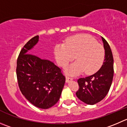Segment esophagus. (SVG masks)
Returning <instances> with one entry per match:
<instances>
[{"mask_svg": "<svg viewBox=\"0 0 127 127\" xmlns=\"http://www.w3.org/2000/svg\"><path fill=\"white\" fill-rule=\"evenodd\" d=\"M72 78L71 77H70L69 76L67 75L66 76V82H69V81L72 80Z\"/></svg>", "mask_w": 127, "mask_h": 127, "instance_id": "1", "label": "esophagus"}]
</instances>
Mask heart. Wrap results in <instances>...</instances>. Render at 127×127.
<instances>
[{
  "label": "heart",
  "mask_w": 127,
  "mask_h": 127,
  "mask_svg": "<svg viewBox=\"0 0 127 127\" xmlns=\"http://www.w3.org/2000/svg\"><path fill=\"white\" fill-rule=\"evenodd\" d=\"M57 62L62 67L76 57L78 60L70 66V72L78 73L85 71L95 73L103 64L105 51L103 46L87 34H77L68 37L65 44H57L54 49Z\"/></svg>",
  "instance_id": "obj_1"
}]
</instances>
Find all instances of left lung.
<instances>
[{
    "label": "left lung",
    "instance_id": "8db88e82",
    "mask_svg": "<svg viewBox=\"0 0 127 127\" xmlns=\"http://www.w3.org/2000/svg\"><path fill=\"white\" fill-rule=\"evenodd\" d=\"M105 49V59L102 67L92 75L77 80L79 89L77 97L84 103L94 105L103 100L110 90L113 77V58L109 44L102 37Z\"/></svg>",
    "mask_w": 127,
    "mask_h": 127
}]
</instances>
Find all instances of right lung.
I'll return each instance as SVG.
<instances>
[{"mask_svg":"<svg viewBox=\"0 0 127 127\" xmlns=\"http://www.w3.org/2000/svg\"><path fill=\"white\" fill-rule=\"evenodd\" d=\"M38 37L31 38L20 50L17 60V78L23 95L35 107L47 109L59 101L65 77L50 60L29 54Z\"/></svg>","mask_w":127,"mask_h":127,"instance_id":"obj_1","label":"right lung"}]
</instances>
